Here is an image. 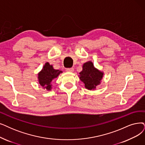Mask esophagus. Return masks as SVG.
<instances>
[{"instance_id":"1","label":"esophagus","mask_w":145,"mask_h":145,"mask_svg":"<svg viewBox=\"0 0 145 145\" xmlns=\"http://www.w3.org/2000/svg\"><path fill=\"white\" fill-rule=\"evenodd\" d=\"M67 71L68 72H72L74 71V68H67Z\"/></svg>"}]
</instances>
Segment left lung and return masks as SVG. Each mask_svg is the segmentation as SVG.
<instances>
[{
    "instance_id": "8db88e82",
    "label": "left lung",
    "mask_w": 145,
    "mask_h": 145,
    "mask_svg": "<svg viewBox=\"0 0 145 145\" xmlns=\"http://www.w3.org/2000/svg\"><path fill=\"white\" fill-rule=\"evenodd\" d=\"M83 69L78 75V77L84 84L86 89L93 90L96 87L101 84L104 73L103 71L95 67L93 63L89 61L84 63Z\"/></svg>"
}]
</instances>
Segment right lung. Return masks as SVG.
Returning <instances> with one entry per match:
<instances>
[{
  "instance_id": "obj_1",
  "label": "right lung",
  "mask_w": 145,
  "mask_h": 145,
  "mask_svg": "<svg viewBox=\"0 0 145 145\" xmlns=\"http://www.w3.org/2000/svg\"><path fill=\"white\" fill-rule=\"evenodd\" d=\"M61 73H62V71L54 69L52 65H50L48 62H46L42 70L37 74L39 83L43 89L47 91H50L52 88V83L53 80L58 77Z\"/></svg>"
}]
</instances>
